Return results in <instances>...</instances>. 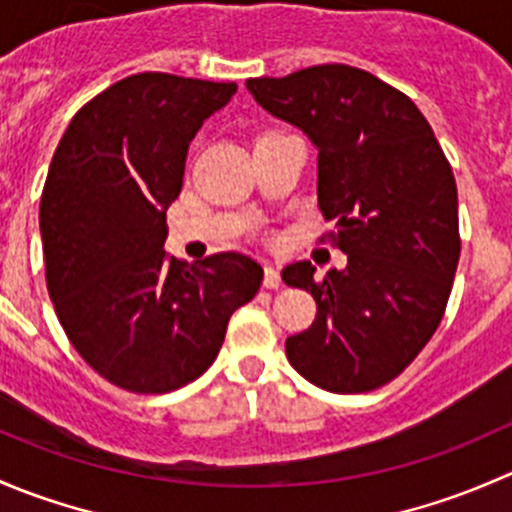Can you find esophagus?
I'll use <instances>...</instances> for the list:
<instances>
[{
	"label": "esophagus",
	"mask_w": 512,
	"mask_h": 512,
	"mask_svg": "<svg viewBox=\"0 0 512 512\" xmlns=\"http://www.w3.org/2000/svg\"><path fill=\"white\" fill-rule=\"evenodd\" d=\"M262 285L267 289H277L282 285V277H280V270L272 265H265V280H262Z\"/></svg>",
	"instance_id": "obj_1"
}]
</instances>
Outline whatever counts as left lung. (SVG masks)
Masks as SVG:
<instances>
[{
	"label": "left lung",
	"instance_id": "8db88e82",
	"mask_svg": "<svg viewBox=\"0 0 512 512\" xmlns=\"http://www.w3.org/2000/svg\"><path fill=\"white\" fill-rule=\"evenodd\" d=\"M270 116L317 148V203L334 223L344 270H282L312 292V327L287 359L319 389L361 394L399 376L446 312L461 257L456 178L416 103L369 71L322 64L285 79H250Z\"/></svg>",
	"mask_w": 512,
	"mask_h": 512
}]
</instances>
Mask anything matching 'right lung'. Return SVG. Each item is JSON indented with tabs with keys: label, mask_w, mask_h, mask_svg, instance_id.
Masks as SVG:
<instances>
[{
	"label": "right lung",
	"mask_w": 512,
	"mask_h": 512,
	"mask_svg": "<svg viewBox=\"0 0 512 512\" xmlns=\"http://www.w3.org/2000/svg\"><path fill=\"white\" fill-rule=\"evenodd\" d=\"M235 91L128 76L71 118L51 158L39 205L49 297L86 364L133 394L198 379L262 285V267L240 252L185 265L163 250L190 141Z\"/></svg>",
	"instance_id": "1"
}]
</instances>
